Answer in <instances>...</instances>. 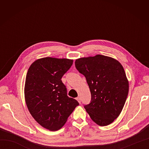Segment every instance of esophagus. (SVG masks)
<instances>
[{
    "instance_id": "1",
    "label": "esophagus",
    "mask_w": 149,
    "mask_h": 149,
    "mask_svg": "<svg viewBox=\"0 0 149 149\" xmlns=\"http://www.w3.org/2000/svg\"><path fill=\"white\" fill-rule=\"evenodd\" d=\"M76 99H77V100L78 102H79V103H81V97H77V98H76Z\"/></svg>"
}]
</instances>
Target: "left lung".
Here are the masks:
<instances>
[{
  "instance_id": "obj_1",
  "label": "left lung",
  "mask_w": 149,
  "mask_h": 149,
  "mask_svg": "<svg viewBox=\"0 0 149 149\" xmlns=\"http://www.w3.org/2000/svg\"><path fill=\"white\" fill-rule=\"evenodd\" d=\"M75 68L84 75L91 92L84 109L97 124L111 123L121 113L129 93V83L122 65L102 55L75 60Z\"/></svg>"
}]
</instances>
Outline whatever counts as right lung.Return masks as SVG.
<instances>
[{
    "label": "right lung",
    "instance_id": "add662e5",
    "mask_svg": "<svg viewBox=\"0 0 149 149\" xmlns=\"http://www.w3.org/2000/svg\"><path fill=\"white\" fill-rule=\"evenodd\" d=\"M73 60L44 58L34 61L28 70L25 99L31 115L45 129H61L77 106V101L67 95L61 78Z\"/></svg>",
    "mask_w": 149,
    "mask_h": 149
}]
</instances>
